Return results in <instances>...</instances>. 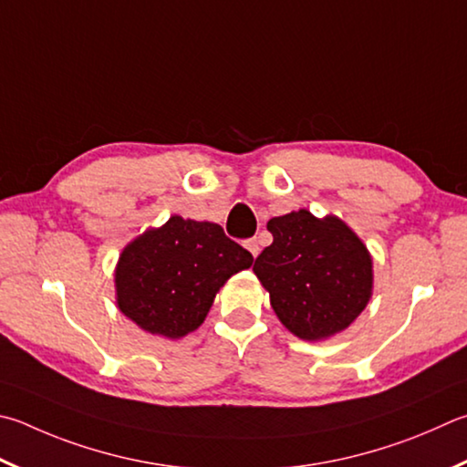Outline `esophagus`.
<instances>
[{
  "label": "esophagus",
  "instance_id": "esophagus-1",
  "mask_svg": "<svg viewBox=\"0 0 467 467\" xmlns=\"http://www.w3.org/2000/svg\"><path fill=\"white\" fill-rule=\"evenodd\" d=\"M244 247H247V251L251 253L253 257H257V255H259V251H261V247H259V241H257V239H249V241H244Z\"/></svg>",
  "mask_w": 467,
  "mask_h": 467
}]
</instances>
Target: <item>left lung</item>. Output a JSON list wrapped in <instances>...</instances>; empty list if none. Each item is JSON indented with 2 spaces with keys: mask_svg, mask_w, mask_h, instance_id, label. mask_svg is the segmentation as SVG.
<instances>
[{
  "mask_svg": "<svg viewBox=\"0 0 467 467\" xmlns=\"http://www.w3.org/2000/svg\"><path fill=\"white\" fill-rule=\"evenodd\" d=\"M274 243L253 271L282 325L304 341L341 333L368 306L374 269L366 244L341 218L308 210L267 223Z\"/></svg>",
  "mask_w": 467,
  "mask_h": 467,
  "instance_id": "8db88e82",
  "label": "left lung"
}]
</instances>
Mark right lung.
Listing matches in <instances>:
<instances>
[{"label": "right lung", "mask_w": 467, "mask_h": 467, "mask_svg": "<svg viewBox=\"0 0 467 467\" xmlns=\"http://www.w3.org/2000/svg\"><path fill=\"white\" fill-rule=\"evenodd\" d=\"M251 263V253L220 224L171 216L124 247L114 274L116 304L147 333L182 338L204 322L226 279Z\"/></svg>", "instance_id": "obj_1"}]
</instances>
